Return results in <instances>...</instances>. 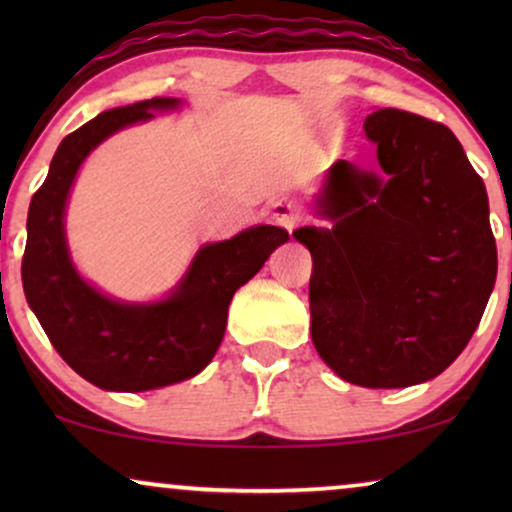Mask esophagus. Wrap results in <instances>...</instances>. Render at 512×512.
<instances>
[{
  "instance_id": "obj_1",
  "label": "esophagus",
  "mask_w": 512,
  "mask_h": 512,
  "mask_svg": "<svg viewBox=\"0 0 512 512\" xmlns=\"http://www.w3.org/2000/svg\"><path fill=\"white\" fill-rule=\"evenodd\" d=\"M270 216L272 221L279 223V226H284L286 230H293L296 228V223L300 221V209L289 200H279L270 207Z\"/></svg>"
}]
</instances>
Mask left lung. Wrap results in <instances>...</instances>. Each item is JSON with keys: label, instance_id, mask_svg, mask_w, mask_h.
<instances>
[{"label": "left lung", "instance_id": "obj_1", "mask_svg": "<svg viewBox=\"0 0 512 512\" xmlns=\"http://www.w3.org/2000/svg\"><path fill=\"white\" fill-rule=\"evenodd\" d=\"M377 172L338 160L317 198L333 228H298L312 254V342L342 380L398 389L443 373L496 282L480 174L443 123L380 109L363 123Z\"/></svg>", "mask_w": 512, "mask_h": 512}]
</instances>
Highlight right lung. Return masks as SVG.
<instances>
[{
  "label": "right lung",
  "instance_id": "1",
  "mask_svg": "<svg viewBox=\"0 0 512 512\" xmlns=\"http://www.w3.org/2000/svg\"><path fill=\"white\" fill-rule=\"evenodd\" d=\"M177 104L174 97H153L116 107L67 135L27 212L20 268L27 303L67 366L107 391H149L198 375L221 345L235 291L289 240L284 228L254 226L230 240L205 244L177 289L158 303H118L81 279L62 223L76 172L116 130Z\"/></svg>",
  "mask_w": 512,
  "mask_h": 512
}]
</instances>
